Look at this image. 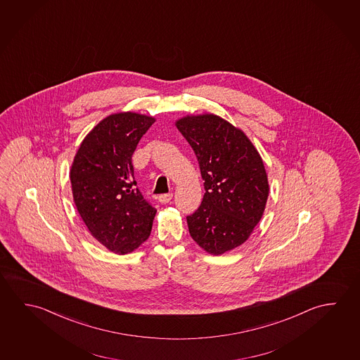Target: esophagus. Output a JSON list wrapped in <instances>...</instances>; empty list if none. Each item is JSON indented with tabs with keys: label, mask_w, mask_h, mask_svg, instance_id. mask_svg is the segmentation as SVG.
<instances>
[{
	"label": "esophagus",
	"mask_w": 360,
	"mask_h": 360,
	"mask_svg": "<svg viewBox=\"0 0 360 360\" xmlns=\"http://www.w3.org/2000/svg\"><path fill=\"white\" fill-rule=\"evenodd\" d=\"M158 199H159L161 204H167L172 199V194H170V193L169 194H161Z\"/></svg>",
	"instance_id": "1"
}]
</instances>
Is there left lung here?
I'll return each instance as SVG.
<instances>
[{
    "instance_id": "1",
    "label": "left lung",
    "mask_w": 360,
    "mask_h": 360,
    "mask_svg": "<svg viewBox=\"0 0 360 360\" xmlns=\"http://www.w3.org/2000/svg\"><path fill=\"white\" fill-rule=\"evenodd\" d=\"M195 153L205 194L186 217L191 238L209 255L220 256L250 238L269 199L262 158L240 128L204 113L175 122Z\"/></svg>"
}]
</instances>
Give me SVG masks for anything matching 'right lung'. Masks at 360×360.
Masks as SVG:
<instances>
[{
	"label": "right lung",
	"instance_id": "obj_1",
	"mask_svg": "<svg viewBox=\"0 0 360 360\" xmlns=\"http://www.w3.org/2000/svg\"><path fill=\"white\" fill-rule=\"evenodd\" d=\"M155 118L134 112L105 117L82 141L70 169L74 204L107 250L127 255L150 237L156 209L136 186L132 155Z\"/></svg>",
	"mask_w": 360,
	"mask_h": 360
}]
</instances>
